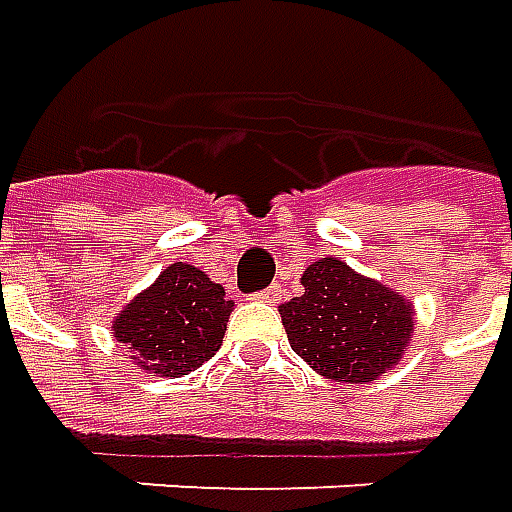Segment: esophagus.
<instances>
[{"label":"esophagus","instance_id":"1","mask_svg":"<svg viewBox=\"0 0 512 512\" xmlns=\"http://www.w3.org/2000/svg\"><path fill=\"white\" fill-rule=\"evenodd\" d=\"M256 301H264V304H276L281 298V287L279 284H273V287H267V290H262V293H256Z\"/></svg>","mask_w":512,"mask_h":512}]
</instances>
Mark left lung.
Listing matches in <instances>:
<instances>
[{
  "label": "left lung",
  "mask_w": 512,
  "mask_h": 512,
  "mask_svg": "<svg viewBox=\"0 0 512 512\" xmlns=\"http://www.w3.org/2000/svg\"><path fill=\"white\" fill-rule=\"evenodd\" d=\"M301 284L279 307L298 358L338 383H369L397 366L414 332L408 298L332 256L312 262Z\"/></svg>",
  "instance_id": "obj_1"
}]
</instances>
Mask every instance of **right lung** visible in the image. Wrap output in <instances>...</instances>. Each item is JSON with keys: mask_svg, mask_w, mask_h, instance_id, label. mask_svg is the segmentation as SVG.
<instances>
[{"mask_svg": "<svg viewBox=\"0 0 512 512\" xmlns=\"http://www.w3.org/2000/svg\"><path fill=\"white\" fill-rule=\"evenodd\" d=\"M231 312L222 284L194 264L174 262L118 312L112 329L140 369L183 377L219 352Z\"/></svg>", "mask_w": 512, "mask_h": 512, "instance_id": "right-lung-1", "label": "right lung"}]
</instances>
